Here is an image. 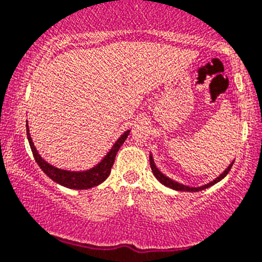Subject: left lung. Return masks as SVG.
<instances>
[{
	"mask_svg": "<svg viewBox=\"0 0 262 262\" xmlns=\"http://www.w3.org/2000/svg\"><path fill=\"white\" fill-rule=\"evenodd\" d=\"M233 163H234V161L229 164L228 167H226L225 170L222 173V174H219L218 177H216L215 179H213V181L209 182V183L203 184V186H201V187H189V186H184V184L179 183V182L174 181V179L167 177L166 174H163V173L157 168V166H156L154 157H152V154H149V164H151V169H152V173L155 174V177L157 178L158 181L163 184V186L168 187V188H170V189L178 190V192H201V190H203V189H207V188L214 186V184L218 183V182L222 181V179L224 178L226 174H228L229 170H230V168H231V166H233Z\"/></svg>",
	"mask_w": 262,
	"mask_h": 262,
	"instance_id": "left-lung-1",
	"label": "left lung"
}]
</instances>
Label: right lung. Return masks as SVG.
Segmentation results:
<instances>
[{"mask_svg":"<svg viewBox=\"0 0 262 262\" xmlns=\"http://www.w3.org/2000/svg\"><path fill=\"white\" fill-rule=\"evenodd\" d=\"M27 126V137L29 146H31L32 154L34 156V160L38 163V166L40 167V169L48 176L49 178L53 179L55 183L60 184V186L70 188V189H89V188L96 187L99 184H101L102 182L110 176L111 167H113L114 161H115L117 151L120 149V147L122 146V143L125 142V140L127 139V136L130 135V130L125 131L121 136L117 139V141L114 143L111 147L110 151L105 155V157L102 158L96 166L92 167L90 169L86 170H68V169H61L58 167H54L53 164L48 163L46 160H43L42 156L39 155V152L37 151L36 146H34L33 140H32L31 134H29V127H28V121L26 123Z\"/></svg>","mask_w":262,"mask_h":262,"instance_id":"add662e5","label":"right lung"}]
</instances>
